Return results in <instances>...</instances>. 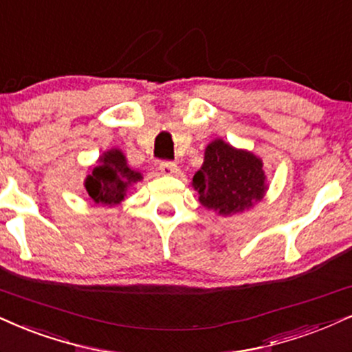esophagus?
I'll return each mask as SVG.
<instances>
[{"label": "esophagus", "mask_w": 352, "mask_h": 352, "mask_svg": "<svg viewBox=\"0 0 352 352\" xmlns=\"http://www.w3.org/2000/svg\"><path fill=\"white\" fill-rule=\"evenodd\" d=\"M160 173L163 176H173L177 173V164L173 162H162L160 163Z\"/></svg>", "instance_id": "obj_1"}]
</instances>
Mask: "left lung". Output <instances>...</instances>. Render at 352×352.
Instances as JSON below:
<instances>
[{
  "mask_svg": "<svg viewBox=\"0 0 352 352\" xmlns=\"http://www.w3.org/2000/svg\"><path fill=\"white\" fill-rule=\"evenodd\" d=\"M199 202L220 215L248 210L267 190L261 158L217 138L209 143L202 168L192 177Z\"/></svg>",
  "mask_w": 352,
  "mask_h": 352,
  "instance_id": "8db88e82",
  "label": "left lung"
}]
</instances>
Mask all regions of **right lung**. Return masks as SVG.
Here are the masks:
<instances>
[{
	"label": "right lung",
	"mask_w": 352,
	"mask_h": 352,
	"mask_svg": "<svg viewBox=\"0 0 352 352\" xmlns=\"http://www.w3.org/2000/svg\"><path fill=\"white\" fill-rule=\"evenodd\" d=\"M98 162L86 177V190L96 204L117 206L127 196L130 186L142 181V175L129 168L124 153L117 148L102 153Z\"/></svg>",
	"instance_id": "obj_1"
}]
</instances>
